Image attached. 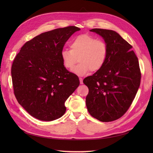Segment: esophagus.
Wrapping results in <instances>:
<instances>
[{
	"instance_id": "esophagus-1",
	"label": "esophagus",
	"mask_w": 153,
	"mask_h": 153,
	"mask_svg": "<svg viewBox=\"0 0 153 153\" xmlns=\"http://www.w3.org/2000/svg\"><path fill=\"white\" fill-rule=\"evenodd\" d=\"M79 80H80V84H83V78H79Z\"/></svg>"
}]
</instances>
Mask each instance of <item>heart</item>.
<instances>
[{
  "label": "heart",
  "mask_w": 153,
  "mask_h": 153,
  "mask_svg": "<svg viewBox=\"0 0 153 153\" xmlns=\"http://www.w3.org/2000/svg\"><path fill=\"white\" fill-rule=\"evenodd\" d=\"M69 47L71 50L62 51V63L66 69H71L78 59L79 64L72 69V72L77 75L84 76L90 71L100 70L107 58V45L103 40L90 34L77 36L69 43Z\"/></svg>",
  "instance_id": "b5f03b06"
}]
</instances>
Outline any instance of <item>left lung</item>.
I'll use <instances>...</instances> for the list:
<instances>
[{"instance_id":"8db88e82","label":"left lung","mask_w":153,"mask_h":153,"mask_svg":"<svg viewBox=\"0 0 153 153\" xmlns=\"http://www.w3.org/2000/svg\"><path fill=\"white\" fill-rule=\"evenodd\" d=\"M103 38L108 55L103 66L84 79L89 88L86 106L92 117L102 122L121 117L131 105L139 88L141 73L133 48L117 32L92 29Z\"/></svg>"}]
</instances>
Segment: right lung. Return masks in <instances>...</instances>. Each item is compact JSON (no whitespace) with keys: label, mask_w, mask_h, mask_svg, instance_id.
I'll list each match as a JSON object with an SVG mask.
<instances>
[{"label":"right lung","mask_w":153,"mask_h":153,"mask_svg":"<svg viewBox=\"0 0 153 153\" xmlns=\"http://www.w3.org/2000/svg\"><path fill=\"white\" fill-rule=\"evenodd\" d=\"M80 30L69 26L44 32L26 42L14 59V93L32 117L51 121L65 114L64 103L80 81L64 66L61 52L71 36Z\"/></svg>","instance_id":"right-lung-1"}]
</instances>
